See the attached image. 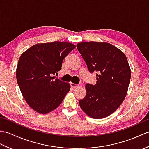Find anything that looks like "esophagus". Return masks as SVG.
Returning a JSON list of instances; mask_svg holds the SVG:
<instances>
[{"instance_id": "1", "label": "esophagus", "mask_w": 149, "mask_h": 149, "mask_svg": "<svg viewBox=\"0 0 149 149\" xmlns=\"http://www.w3.org/2000/svg\"><path fill=\"white\" fill-rule=\"evenodd\" d=\"M70 85H71V86H72V88H76V87L79 86V85H78V84H75V83H70Z\"/></svg>"}]
</instances>
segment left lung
<instances>
[{
	"label": "left lung",
	"mask_w": 149,
	"mask_h": 149,
	"mask_svg": "<svg viewBox=\"0 0 149 149\" xmlns=\"http://www.w3.org/2000/svg\"><path fill=\"white\" fill-rule=\"evenodd\" d=\"M77 49L90 72H98L97 83L85 86L86 94L79 106L91 118H104L115 112L127 95L131 76L127 57L106 42H81Z\"/></svg>",
	"instance_id": "left-lung-1"
}]
</instances>
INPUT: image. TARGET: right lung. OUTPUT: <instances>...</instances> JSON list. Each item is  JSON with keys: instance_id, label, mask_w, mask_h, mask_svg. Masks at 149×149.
Returning <instances> with one entry per match:
<instances>
[{"instance_id": "add662e5", "label": "right lung", "mask_w": 149, "mask_h": 149, "mask_svg": "<svg viewBox=\"0 0 149 149\" xmlns=\"http://www.w3.org/2000/svg\"><path fill=\"white\" fill-rule=\"evenodd\" d=\"M68 42L37 43L22 54L16 71L25 100L40 114H47L61 104L70 85L53 75L61 69L63 59L75 48Z\"/></svg>"}]
</instances>
